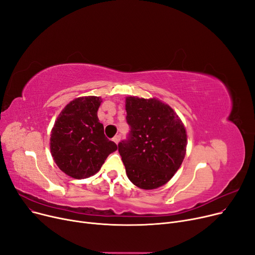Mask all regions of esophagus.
Returning a JSON list of instances; mask_svg holds the SVG:
<instances>
[{"instance_id": "obj_1", "label": "esophagus", "mask_w": 255, "mask_h": 255, "mask_svg": "<svg viewBox=\"0 0 255 255\" xmlns=\"http://www.w3.org/2000/svg\"><path fill=\"white\" fill-rule=\"evenodd\" d=\"M120 139H121V136L120 135H116V136H114V138H113V140L118 144L119 143V141H120Z\"/></svg>"}]
</instances>
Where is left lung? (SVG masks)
I'll use <instances>...</instances> for the list:
<instances>
[{
	"mask_svg": "<svg viewBox=\"0 0 255 255\" xmlns=\"http://www.w3.org/2000/svg\"><path fill=\"white\" fill-rule=\"evenodd\" d=\"M127 138L119 142L128 179L141 189L167 183L181 166L187 135L170 106L157 99L126 98Z\"/></svg>",
	"mask_w": 255,
	"mask_h": 255,
	"instance_id": "1",
	"label": "left lung"
}]
</instances>
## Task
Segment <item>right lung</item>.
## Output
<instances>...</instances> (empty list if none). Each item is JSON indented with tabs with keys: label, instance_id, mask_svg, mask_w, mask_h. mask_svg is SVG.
Segmentation results:
<instances>
[{
	"label": "right lung",
	"instance_id": "right-lung-1",
	"mask_svg": "<svg viewBox=\"0 0 255 255\" xmlns=\"http://www.w3.org/2000/svg\"><path fill=\"white\" fill-rule=\"evenodd\" d=\"M101 98L80 97L67 104L50 134V151L59 168L74 179L89 178L100 169L117 144L104 134L97 112Z\"/></svg>",
	"mask_w": 255,
	"mask_h": 255
}]
</instances>
